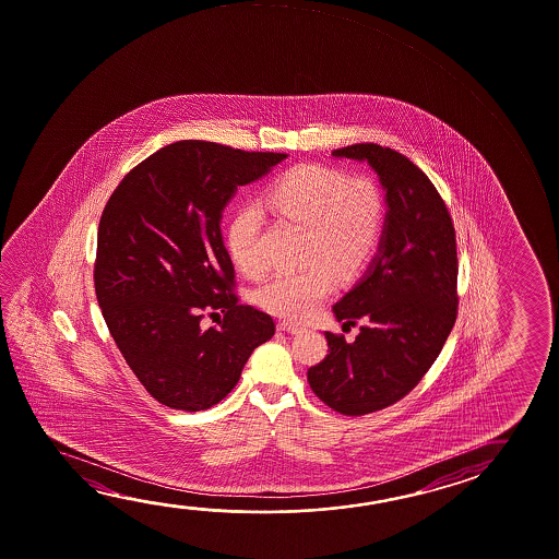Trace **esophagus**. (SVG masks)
<instances>
[{
    "label": "esophagus",
    "instance_id": "34e87169",
    "mask_svg": "<svg viewBox=\"0 0 559 559\" xmlns=\"http://www.w3.org/2000/svg\"><path fill=\"white\" fill-rule=\"evenodd\" d=\"M276 328H278V331H284V333H293V335L306 331V328L298 325V323H293V321H281Z\"/></svg>",
    "mask_w": 559,
    "mask_h": 559
}]
</instances>
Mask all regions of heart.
I'll return each mask as SVG.
<instances>
[{
    "label": "heart",
    "instance_id": "b5f03b06",
    "mask_svg": "<svg viewBox=\"0 0 559 559\" xmlns=\"http://www.w3.org/2000/svg\"><path fill=\"white\" fill-rule=\"evenodd\" d=\"M269 209L308 228L300 271H281L257 288L255 302L286 320H306L333 293L335 276L355 275L367 263L382 234L384 199L370 179L325 165H296L266 191ZM261 214L246 206L228 226L229 257L243 275L265 273L259 248Z\"/></svg>",
    "mask_w": 559,
    "mask_h": 559
}]
</instances>
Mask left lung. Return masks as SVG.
<instances>
[{"label": "left lung", "mask_w": 559, "mask_h": 559, "mask_svg": "<svg viewBox=\"0 0 559 559\" xmlns=\"http://www.w3.org/2000/svg\"><path fill=\"white\" fill-rule=\"evenodd\" d=\"M333 156L367 162L388 202L378 255L333 306L345 325L365 321L360 333L347 343L325 331L330 355L308 370L321 402L358 417L409 394L444 347L457 316L456 231L435 185L400 152L367 142Z\"/></svg>", "instance_id": "1"}]
</instances>
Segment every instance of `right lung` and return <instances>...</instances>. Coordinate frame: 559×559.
Masks as SVG:
<instances>
[{"instance_id": "add662e5", "label": "right lung", "mask_w": 559, "mask_h": 559, "mask_svg": "<svg viewBox=\"0 0 559 559\" xmlns=\"http://www.w3.org/2000/svg\"><path fill=\"white\" fill-rule=\"evenodd\" d=\"M286 154L181 140L130 169L97 231L95 294L110 335L147 394L201 412L238 384L251 353L275 335L273 318L239 304L222 241V212L241 185ZM222 310L214 329L204 314Z\"/></svg>"}]
</instances>
